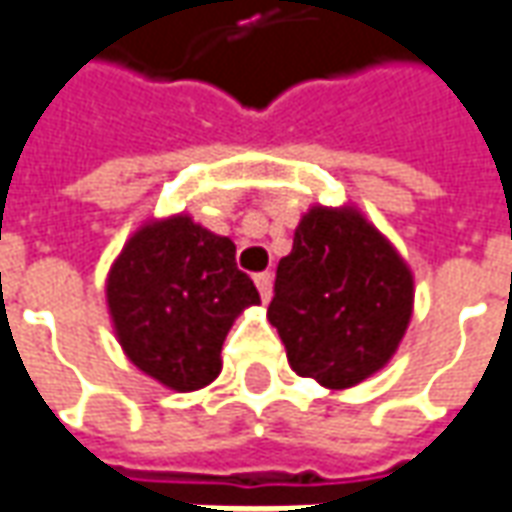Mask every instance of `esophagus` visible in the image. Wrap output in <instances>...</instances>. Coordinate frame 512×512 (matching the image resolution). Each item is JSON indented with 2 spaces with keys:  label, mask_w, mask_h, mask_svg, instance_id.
<instances>
[{
  "label": "esophagus",
  "mask_w": 512,
  "mask_h": 512,
  "mask_svg": "<svg viewBox=\"0 0 512 512\" xmlns=\"http://www.w3.org/2000/svg\"><path fill=\"white\" fill-rule=\"evenodd\" d=\"M255 285H257V291H260V297H263V302H269L271 300V271L257 274Z\"/></svg>",
  "instance_id": "34e87169"
}]
</instances>
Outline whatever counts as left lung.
I'll use <instances>...</instances> for the list:
<instances>
[{"label":"left lung","instance_id":"1","mask_svg":"<svg viewBox=\"0 0 512 512\" xmlns=\"http://www.w3.org/2000/svg\"><path fill=\"white\" fill-rule=\"evenodd\" d=\"M412 302V271L356 207H311L277 266L269 322L294 373L347 389L398 350Z\"/></svg>","mask_w":512,"mask_h":512}]
</instances>
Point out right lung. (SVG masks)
I'll return each instance as SVG.
<instances>
[{
  "instance_id": "right-lung-1",
  "label": "right lung",
  "mask_w": 512,
  "mask_h": 512,
  "mask_svg": "<svg viewBox=\"0 0 512 512\" xmlns=\"http://www.w3.org/2000/svg\"><path fill=\"white\" fill-rule=\"evenodd\" d=\"M106 302L131 364L168 389L193 392L218 378L229 328L260 294L235 263V243L190 215H170L128 238Z\"/></svg>"
}]
</instances>
